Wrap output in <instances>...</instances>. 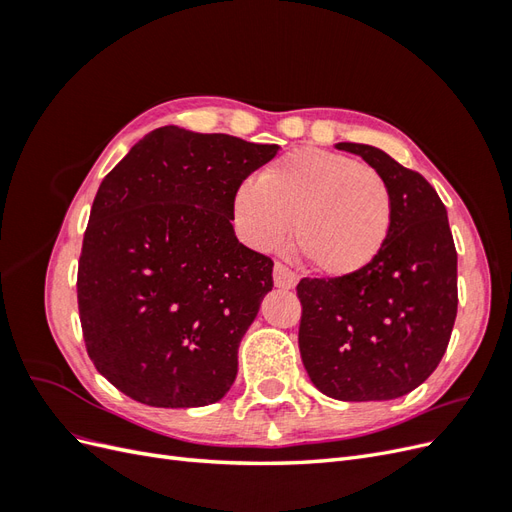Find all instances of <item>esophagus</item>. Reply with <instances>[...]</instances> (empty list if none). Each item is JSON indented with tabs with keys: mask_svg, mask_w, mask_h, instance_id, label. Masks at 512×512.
Here are the masks:
<instances>
[{
	"mask_svg": "<svg viewBox=\"0 0 512 512\" xmlns=\"http://www.w3.org/2000/svg\"><path fill=\"white\" fill-rule=\"evenodd\" d=\"M273 282L277 288H284V290H290L297 286V273L290 271L286 265H282V262H275L273 267Z\"/></svg>",
	"mask_w": 512,
	"mask_h": 512,
	"instance_id": "obj_1",
	"label": "esophagus"
}]
</instances>
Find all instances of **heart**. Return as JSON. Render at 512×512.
Listing matches in <instances>:
<instances>
[{
	"instance_id": "heart-1",
	"label": "heart",
	"mask_w": 512,
	"mask_h": 512,
	"mask_svg": "<svg viewBox=\"0 0 512 512\" xmlns=\"http://www.w3.org/2000/svg\"><path fill=\"white\" fill-rule=\"evenodd\" d=\"M239 237L258 252L292 245L327 277H352L374 262L393 228V196L376 168L303 147L243 181L232 198Z\"/></svg>"
}]
</instances>
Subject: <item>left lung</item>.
<instances>
[{"label":"left lung","instance_id":"obj_1","mask_svg":"<svg viewBox=\"0 0 512 512\" xmlns=\"http://www.w3.org/2000/svg\"><path fill=\"white\" fill-rule=\"evenodd\" d=\"M335 147L389 183L393 228L365 271L299 282V350L320 393L386 401L414 391L442 361L457 316V250L446 207L423 175L378 147Z\"/></svg>","mask_w":512,"mask_h":512}]
</instances>
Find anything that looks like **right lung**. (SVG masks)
Instances as JSON below:
<instances>
[{"instance_id":"add662e5","label":"right lung","mask_w":512,"mask_h":512,"mask_svg":"<svg viewBox=\"0 0 512 512\" xmlns=\"http://www.w3.org/2000/svg\"><path fill=\"white\" fill-rule=\"evenodd\" d=\"M280 151L164 126L100 183L79 260L89 359L121 393L156 408L220 401L273 260L239 243L232 198Z\"/></svg>"}]
</instances>
